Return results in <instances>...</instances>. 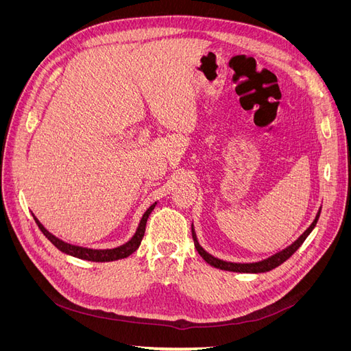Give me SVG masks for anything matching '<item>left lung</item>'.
<instances>
[{"label": "left lung", "mask_w": 351, "mask_h": 351, "mask_svg": "<svg viewBox=\"0 0 351 351\" xmlns=\"http://www.w3.org/2000/svg\"><path fill=\"white\" fill-rule=\"evenodd\" d=\"M319 215H321V208H319V210H317V214H316L312 224L309 226V228H307L299 239L293 241L290 246H287L282 250L271 254V256H268L267 259H262L258 262H228V261H222L219 258H215L214 254H210L209 252H206L204 247L200 246L195 227H193V222H192V236H193V241H195V247L199 252L200 256L205 259V262L212 265L214 268L231 271V272H243V274H262V272H268V271H272L277 267H280L281 263H284L297 249L302 246L303 241L307 239V236H309L313 231V228L316 227V222H317V219H319Z\"/></svg>", "instance_id": "8db88e82"}]
</instances>
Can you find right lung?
Segmentation results:
<instances>
[{"label": "right lung", "mask_w": 351, "mask_h": 351, "mask_svg": "<svg viewBox=\"0 0 351 351\" xmlns=\"http://www.w3.org/2000/svg\"><path fill=\"white\" fill-rule=\"evenodd\" d=\"M156 204H158V202H155V204H152L149 208L146 209V212H145L141 222H139V226H137V228H136V232L133 234V237L129 241H125L124 244H121V246H117V247H112V249H90V247H82V246H76V244H70L67 241H62L61 239L56 237L54 234H52V232H49L44 226H42L40 221L34 214H32V217H34L39 230L44 232V236L62 253L70 254V256L79 258V259L90 261V262H111V261H119V259L129 258L132 253H134L137 249H139L142 239L145 236L147 218H149L151 212L155 209Z\"/></svg>", "instance_id": "obj_1"}]
</instances>
